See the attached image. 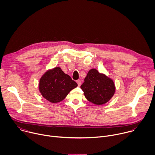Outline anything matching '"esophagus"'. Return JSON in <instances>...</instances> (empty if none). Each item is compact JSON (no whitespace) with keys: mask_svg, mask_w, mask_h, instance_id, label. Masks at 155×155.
<instances>
[{"mask_svg":"<svg viewBox=\"0 0 155 155\" xmlns=\"http://www.w3.org/2000/svg\"><path fill=\"white\" fill-rule=\"evenodd\" d=\"M77 83L78 84V86H80L81 85V81L80 80H77Z\"/></svg>","mask_w":155,"mask_h":155,"instance_id":"esophagus-1","label":"esophagus"}]
</instances>
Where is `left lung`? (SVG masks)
<instances>
[{
  "label": "left lung",
  "mask_w": 155,
  "mask_h": 155,
  "mask_svg": "<svg viewBox=\"0 0 155 155\" xmlns=\"http://www.w3.org/2000/svg\"><path fill=\"white\" fill-rule=\"evenodd\" d=\"M80 87L87 100L97 105L107 103L115 92L114 81L95 69L88 72Z\"/></svg>",
  "instance_id": "1"
}]
</instances>
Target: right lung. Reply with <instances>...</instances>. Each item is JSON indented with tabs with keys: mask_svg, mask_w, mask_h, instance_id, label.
Here are the masks:
<instances>
[{
	"mask_svg": "<svg viewBox=\"0 0 155 155\" xmlns=\"http://www.w3.org/2000/svg\"><path fill=\"white\" fill-rule=\"evenodd\" d=\"M77 86L69 75L57 67L47 71L41 77L39 91L44 98L50 102L57 103L64 99Z\"/></svg>",
	"mask_w": 155,
	"mask_h": 155,
	"instance_id": "1",
	"label": "right lung"
}]
</instances>
